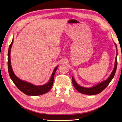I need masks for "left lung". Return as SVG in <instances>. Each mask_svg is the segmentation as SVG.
I'll list each match as a JSON object with an SVG mask.
<instances>
[{"label": "left lung", "mask_w": 122, "mask_h": 122, "mask_svg": "<svg viewBox=\"0 0 122 122\" xmlns=\"http://www.w3.org/2000/svg\"><path fill=\"white\" fill-rule=\"evenodd\" d=\"M115 46L117 48V55L116 57V61H115V65H114V67L112 71L111 74L108 77V78L106 80L103 81L97 84L96 86L91 87L90 88H86L82 87L81 86H79L78 84H77L76 82L75 81V79H74L73 77H72V83L73 86L78 91L79 93L81 94H84L86 95H96L100 93L101 92H102L104 90L105 88L108 86L109 83L113 79L114 77V75L116 72V70L117 68V47L116 44L115 43Z\"/></svg>", "instance_id": "left-lung-1"}]
</instances>
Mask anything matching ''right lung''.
<instances>
[{
    "mask_svg": "<svg viewBox=\"0 0 122 122\" xmlns=\"http://www.w3.org/2000/svg\"><path fill=\"white\" fill-rule=\"evenodd\" d=\"M14 40L13 39L12 42L11 43L10 45L8 51V71L9 73L10 76V79L16 85V86L17 88L20 90L22 92L28 96H39L43 94H45L47 92H48L50 90L52 86L53 83L54 75L55 72L58 68V66L55 67L53 70V73L51 75V78L47 83L45 84L42 86H35V85L31 84L29 82L25 81L22 80L20 79L15 75V74L13 70L12 69V66H11V62H10V50L12 48V45L13 44Z\"/></svg>",
    "mask_w": 122,
    "mask_h": 122,
    "instance_id": "add662e5",
    "label": "right lung"
}]
</instances>
